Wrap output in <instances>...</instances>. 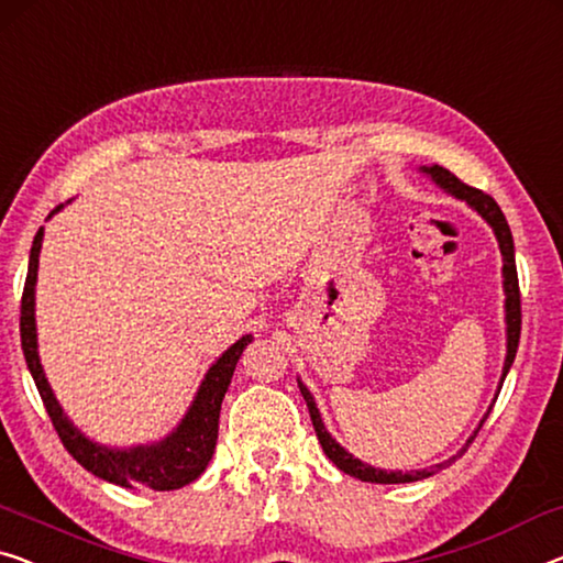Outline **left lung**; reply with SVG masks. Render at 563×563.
Returning a JSON list of instances; mask_svg holds the SVG:
<instances>
[{"instance_id": "left-lung-1", "label": "left lung", "mask_w": 563, "mask_h": 563, "mask_svg": "<svg viewBox=\"0 0 563 563\" xmlns=\"http://www.w3.org/2000/svg\"><path fill=\"white\" fill-rule=\"evenodd\" d=\"M422 172L430 174L432 181L440 184V187L448 191V195L467 201V205L473 207L475 212L481 214L483 220L490 224L493 232H496V238H498L500 255H503V290H506V335H508V354H506V364H503V376H500V382H503V379H506L510 364H514L516 351H518V339H521V290H518L514 234H510L506 217H503L500 207L496 205V199H493L490 195H485V191L475 189V187H467V184L460 181L455 174H450L448 169H442V166H438V164H434V166H422ZM298 387H300V394H303V399H306V405H308L310 422H313V427H316L318 442H321L325 457H329L331 463L339 467V470H343V473H346V475H354V477H358V481H364V483H384V485H389V483L424 481V477L434 475V473H438V470L455 463V460L465 452V448H470V442L475 440V434L481 432V427H483L485 419H488V415H485L483 422L477 424V430L473 432V438L467 440L465 448L460 450L457 455H452L450 460H444V463L434 465L430 470H412V473H401V470H389V473H387V470H379V467H372V465L362 463V460L354 457V455H351V452L343 450L341 444L331 438L329 430H325V427H323V419H321V412H318V407H316L313 394L306 389L303 382H298Z\"/></svg>"}]
</instances>
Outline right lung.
<instances>
[{
  "label": "right lung",
  "mask_w": 563,
  "mask_h": 563,
  "mask_svg": "<svg viewBox=\"0 0 563 563\" xmlns=\"http://www.w3.org/2000/svg\"><path fill=\"white\" fill-rule=\"evenodd\" d=\"M55 212H60V207H55L49 217ZM42 234L45 232L40 228L30 250V267L27 280H24L20 310V335L24 362H27L32 379L37 384L42 405H45L49 419H53L57 438L63 440L65 450L70 452L88 473L103 477V481L113 485H121V488H139V485H144V488L151 490H176L189 485L191 481H197V477L205 473L209 460H212L217 430H220V409L224 391H228L234 366H238L247 343L253 341V335H242L238 343H232V346L209 366L205 382H201L197 397L191 401L189 412L184 415L179 427H176L169 438L154 444H136V448L131 450L103 448V444L88 440L86 434L67 419L63 407L57 405L53 389H49L45 372H42L35 329V283Z\"/></svg>",
  "instance_id": "right-lung-1"
}]
</instances>
